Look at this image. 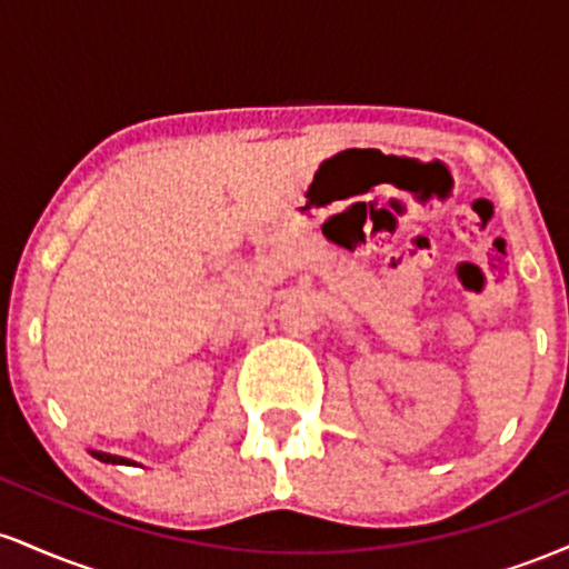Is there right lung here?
Masks as SVG:
<instances>
[{
	"label": "right lung",
	"instance_id": "1",
	"mask_svg": "<svg viewBox=\"0 0 569 569\" xmlns=\"http://www.w3.org/2000/svg\"><path fill=\"white\" fill-rule=\"evenodd\" d=\"M90 455L98 457L101 462H112V466H136L133 460H128V457H117V455H109V452H98V449H90Z\"/></svg>",
	"mask_w": 569,
	"mask_h": 569
}]
</instances>
